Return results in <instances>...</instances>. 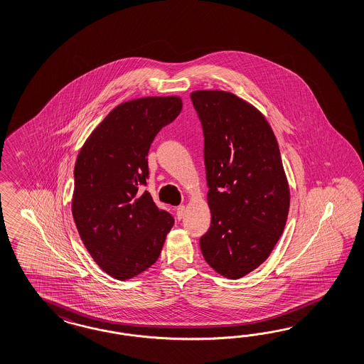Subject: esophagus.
I'll return each mask as SVG.
<instances>
[{"label":"esophagus","instance_id":"obj_1","mask_svg":"<svg viewBox=\"0 0 364 364\" xmlns=\"http://www.w3.org/2000/svg\"><path fill=\"white\" fill-rule=\"evenodd\" d=\"M184 213H186V207L184 205H178L176 208L177 220H181L184 217Z\"/></svg>","mask_w":364,"mask_h":364}]
</instances>
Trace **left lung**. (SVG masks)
I'll return each instance as SVG.
<instances>
[{
	"mask_svg": "<svg viewBox=\"0 0 364 364\" xmlns=\"http://www.w3.org/2000/svg\"><path fill=\"white\" fill-rule=\"evenodd\" d=\"M204 132L210 228L201 253L237 279L270 256L285 229L290 191L274 132L255 106L223 90L191 94Z\"/></svg>",
	"mask_w": 364,
	"mask_h": 364,
	"instance_id": "1",
	"label": "left lung"
}]
</instances>
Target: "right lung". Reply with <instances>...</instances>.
<instances>
[{
	"label": "right lung",
	"instance_id": "1",
	"mask_svg": "<svg viewBox=\"0 0 364 364\" xmlns=\"http://www.w3.org/2000/svg\"><path fill=\"white\" fill-rule=\"evenodd\" d=\"M180 97L120 103L79 151L71 210L86 249L103 272L126 281L160 256L173 217L159 209L147 184L148 151L181 112Z\"/></svg>",
	"mask_w": 364,
	"mask_h": 364
}]
</instances>
